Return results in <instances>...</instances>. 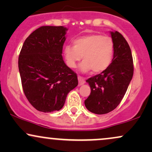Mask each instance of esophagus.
<instances>
[{
    "instance_id": "34e87169",
    "label": "esophagus",
    "mask_w": 152,
    "mask_h": 152,
    "mask_svg": "<svg viewBox=\"0 0 152 152\" xmlns=\"http://www.w3.org/2000/svg\"><path fill=\"white\" fill-rule=\"evenodd\" d=\"M78 85L81 86V85L84 84L85 83V79L81 76H78Z\"/></svg>"
}]
</instances>
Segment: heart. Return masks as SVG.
<instances>
[{"mask_svg": "<svg viewBox=\"0 0 152 152\" xmlns=\"http://www.w3.org/2000/svg\"><path fill=\"white\" fill-rule=\"evenodd\" d=\"M73 44L74 46L67 45L64 48L66 64L70 68H76L82 58L83 61L79 66L80 71L92 70L97 74L106 70L112 61L114 43L109 36L88 34L75 39Z\"/></svg>", "mask_w": 152, "mask_h": 152, "instance_id": "obj_1", "label": "heart"}]
</instances>
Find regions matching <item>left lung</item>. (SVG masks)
<instances>
[{
  "instance_id": "1",
  "label": "left lung",
  "mask_w": 152,
  "mask_h": 152,
  "mask_svg": "<svg viewBox=\"0 0 152 152\" xmlns=\"http://www.w3.org/2000/svg\"><path fill=\"white\" fill-rule=\"evenodd\" d=\"M114 43L112 61L106 70L86 80L91 87L86 109L96 114H107L117 107L134 74L133 58L128 43L118 31H111Z\"/></svg>"
}]
</instances>
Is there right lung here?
<instances>
[{
	"label": "right lung",
	"instance_id": "1",
	"mask_svg": "<svg viewBox=\"0 0 152 152\" xmlns=\"http://www.w3.org/2000/svg\"><path fill=\"white\" fill-rule=\"evenodd\" d=\"M67 31L64 26H41L26 38L20 52L23 90L39 111L61 109L68 94L78 85L77 75L62 56Z\"/></svg>",
	"mask_w": 152,
	"mask_h": 152
}]
</instances>
